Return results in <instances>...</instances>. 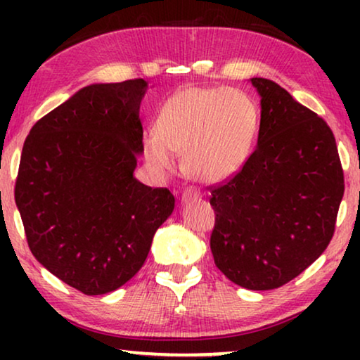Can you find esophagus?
I'll use <instances>...</instances> for the list:
<instances>
[{"label":"esophagus","instance_id":"1","mask_svg":"<svg viewBox=\"0 0 360 360\" xmlns=\"http://www.w3.org/2000/svg\"><path fill=\"white\" fill-rule=\"evenodd\" d=\"M201 193L195 188H185L184 193H181V200L184 201H190V200H198Z\"/></svg>","mask_w":360,"mask_h":360}]
</instances>
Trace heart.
I'll list each match as a JSON object with an SVG mask.
<instances>
[{
	"mask_svg": "<svg viewBox=\"0 0 360 360\" xmlns=\"http://www.w3.org/2000/svg\"><path fill=\"white\" fill-rule=\"evenodd\" d=\"M259 115L239 90L188 86L164 103L155 131L144 136V155L159 174L174 169V154L191 179L218 184L233 176L252 150Z\"/></svg>",
	"mask_w": 360,
	"mask_h": 360,
	"instance_id": "heart-1",
	"label": "heart"
}]
</instances>
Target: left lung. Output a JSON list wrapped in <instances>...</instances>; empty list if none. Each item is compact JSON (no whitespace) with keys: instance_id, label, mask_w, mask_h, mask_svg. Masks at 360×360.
Listing matches in <instances>:
<instances>
[{"instance_id":"8db88e82","label":"left lung","mask_w":360,"mask_h":360,"mask_svg":"<svg viewBox=\"0 0 360 360\" xmlns=\"http://www.w3.org/2000/svg\"><path fill=\"white\" fill-rule=\"evenodd\" d=\"M255 150L211 185L214 264L231 282L272 290L308 269L331 243L344 195L336 139L323 117L267 78Z\"/></svg>"}]
</instances>
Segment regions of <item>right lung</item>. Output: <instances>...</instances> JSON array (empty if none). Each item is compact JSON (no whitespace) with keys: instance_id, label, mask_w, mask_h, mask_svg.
I'll return each mask as SVG.
<instances>
[{"instance_id":"obj_1","label":"right lung","mask_w":360,"mask_h":360,"mask_svg":"<svg viewBox=\"0 0 360 360\" xmlns=\"http://www.w3.org/2000/svg\"><path fill=\"white\" fill-rule=\"evenodd\" d=\"M142 78L82 88L32 126L14 186L34 257L70 287L105 295L144 265L174 211L169 188L132 176L142 147Z\"/></svg>"}]
</instances>
